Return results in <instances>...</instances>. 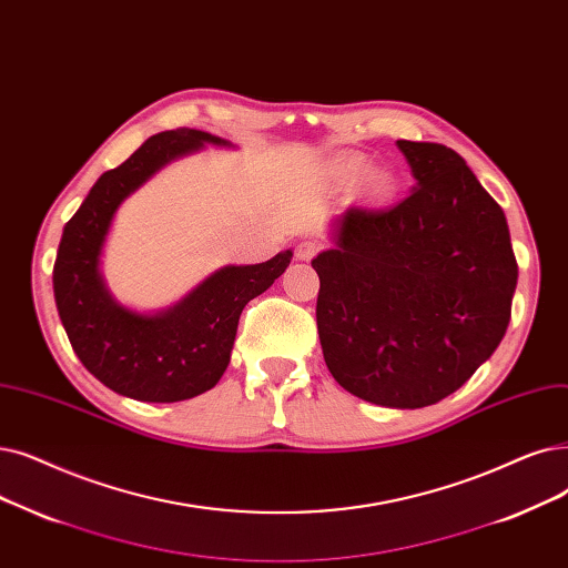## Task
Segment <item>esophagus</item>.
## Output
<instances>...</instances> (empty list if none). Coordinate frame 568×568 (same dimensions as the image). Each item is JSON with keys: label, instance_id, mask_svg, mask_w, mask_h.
Returning <instances> with one entry per match:
<instances>
[{"label": "esophagus", "instance_id": "34e87169", "mask_svg": "<svg viewBox=\"0 0 568 568\" xmlns=\"http://www.w3.org/2000/svg\"><path fill=\"white\" fill-rule=\"evenodd\" d=\"M320 251H323V243L315 241V239H304V241L297 243V248H294V255H297V257L304 260V262H308V260H313Z\"/></svg>", "mask_w": 568, "mask_h": 568}]
</instances>
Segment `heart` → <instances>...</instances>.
Masks as SVG:
<instances>
[{"instance_id": "b5f03b06", "label": "heart", "mask_w": 568, "mask_h": 568, "mask_svg": "<svg viewBox=\"0 0 568 568\" xmlns=\"http://www.w3.org/2000/svg\"><path fill=\"white\" fill-rule=\"evenodd\" d=\"M364 169H366V160H364V158H351L348 162L343 164L341 174H343V176H348V179H355V176H359V174H362ZM372 183H374V187H376V190H385V187L389 185V181H387V176H385V174H376Z\"/></svg>"}]
</instances>
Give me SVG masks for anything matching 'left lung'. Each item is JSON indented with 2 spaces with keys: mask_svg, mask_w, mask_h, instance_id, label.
<instances>
[{
  "mask_svg": "<svg viewBox=\"0 0 568 568\" xmlns=\"http://www.w3.org/2000/svg\"><path fill=\"white\" fill-rule=\"evenodd\" d=\"M417 187L387 209L351 206L320 276L327 368L355 397L423 408L497 351L517 285L501 206L448 145L397 141Z\"/></svg>",
  "mask_w": 568,
  "mask_h": 568,
  "instance_id": "1",
  "label": "left lung"
}]
</instances>
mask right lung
I'll return each mask as SVG.
<instances>
[{
  "label": "right lung",
  "mask_w": 568,
  "mask_h": 568,
  "mask_svg": "<svg viewBox=\"0 0 568 568\" xmlns=\"http://www.w3.org/2000/svg\"><path fill=\"white\" fill-rule=\"evenodd\" d=\"M204 141L200 130H169L100 176L64 225L53 266L58 313L73 353L109 389L136 402H183L211 389L230 364L243 306L274 283L292 253L253 266H225L162 315L118 306L100 278V253L118 204L148 176Z\"/></svg>",
  "instance_id": "right-lung-1"
}]
</instances>
